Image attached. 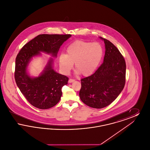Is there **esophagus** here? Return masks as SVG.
I'll use <instances>...</instances> for the list:
<instances>
[{"label": "esophagus", "mask_w": 150, "mask_h": 150, "mask_svg": "<svg viewBox=\"0 0 150 150\" xmlns=\"http://www.w3.org/2000/svg\"><path fill=\"white\" fill-rule=\"evenodd\" d=\"M74 81H75V80H74V79H70L69 80V83H73Z\"/></svg>", "instance_id": "34e87169"}]
</instances>
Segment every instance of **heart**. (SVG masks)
Masks as SVG:
<instances>
[{
    "mask_svg": "<svg viewBox=\"0 0 150 150\" xmlns=\"http://www.w3.org/2000/svg\"><path fill=\"white\" fill-rule=\"evenodd\" d=\"M103 54V50L100 43L77 40L67 47L66 54H60L59 67L64 74H68L75 63L77 75L81 74L84 76H89L97 69Z\"/></svg>",
    "mask_w": 150,
    "mask_h": 150,
    "instance_id": "heart-1",
    "label": "heart"
}]
</instances>
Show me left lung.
I'll return each mask as SVG.
<instances>
[{"instance_id": "8db88e82", "label": "left lung", "mask_w": 150, "mask_h": 150, "mask_svg": "<svg viewBox=\"0 0 150 150\" xmlns=\"http://www.w3.org/2000/svg\"><path fill=\"white\" fill-rule=\"evenodd\" d=\"M105 46L103 64L91 76L81 79L79 96L86 105L102 108L111 104L120 94L125 86L126 64L114 45L100 37Z\"/></svg>"}]
</instances>
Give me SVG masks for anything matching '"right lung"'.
Segmentation results:
<instances>
[{"label": "right lung", "instance_id": "right-lung-1", "mask_svg": "<svg viewBox=\"0 0 150 150\" xmlns=\"http://www.w3.org/2000/svg\"><path fill=\"white\" fill-rule=\"evenodd\" d=\"M70 34H41L26 44L16 58L14 78L17 86L29 103L39 109L54 106L62 96L61 88L67 84L69 78L53 69V59L50 57L38 76H31L28 66L34 57L41 52L56 58L62 44Z\"/></svg>", "mask_w": 150, "mask_h": 150}]
</instances>
